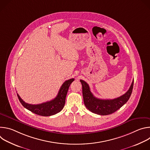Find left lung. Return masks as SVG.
Segmentation results:
<instances>
[{
	"instance_id": "8db88e82",
	"label": "left lung",
	"mask_w": 150,
	"mask_h": 150,
	"mask_svg": "<svg viewBox=\"0 0 150 150\" xmlns=\"http://www.w3.org/2000/svg\"><path fill=\"white\" fill-rule=\"evenodd\" d=\"M82 86V95L85 107L91 112L100 115L112 114L123 106L129 99L132 94L134 81L129 89L119 97L112 100L97 98L90 91L88 84L83 80H80Z\"/></svg>"
}]
</instances>
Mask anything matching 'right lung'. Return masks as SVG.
I'll use <instances>...</instances> for the list:
<instances>
[{
    "label": "right lung",
    "mask_w": 150,
    "mask_h": 150,
    "mask_svg": "<svg viewBox=\"0 0 150 150\" xmlns=\"http://www.w3.org/2000/svg\"><path fill=\"white\" fill-rule=\"evenodd\" d=\"M74 78L68 79L61 86L57 96L52 100L38 104H31L25 103L17 94L18 99L25 108L31 112L42 116H50L60 112L65 104L66 96Z\"/></svg>",
    "instance_id": "right-lung-1"
}]
</instances>
